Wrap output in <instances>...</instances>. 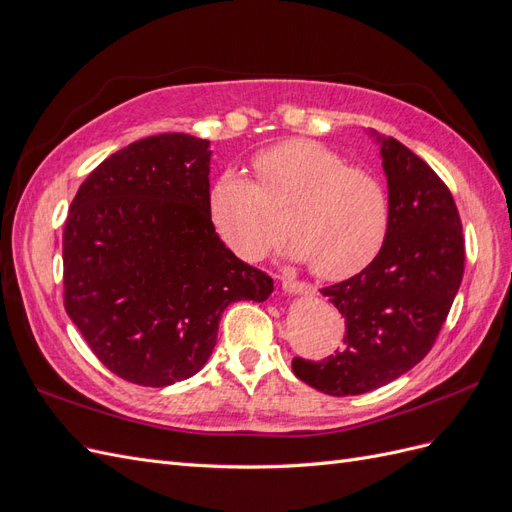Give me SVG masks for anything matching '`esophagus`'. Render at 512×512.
I'll return each instance as SVG.
<instances>
[{
    "instance_id": "1",
    "label": "esophagus",
    "mask_w": 512,
    "mask_h": 512,
    "mask_svg": "<svg viewBox=\"0 0 512 512\" xmlns=\"http://www.w3.org/2000/svg\"><path fill=\"white\" fill-rule=\"evenodd\" d=\"M282 288H284L286 294H292V297H297V294H305V297H307V294H314L316 292L312 286H307V284H303L299 280H294V277H284Z\"/></svg>"
}]
</instances>
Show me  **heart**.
Segmentation results:
<instances>
[{
	"label": "heart",
	"mask_w": 512,
	"mask_h": 512,
	"mask_svg": "<svg viewBox=\"0 0 512 512\" xmlns=\"http://www.w3.org/2000/svg\"><path fill=\"white\" fill-rule=\"evenodd\" d=\"M258 185L230 168L213 181L209 215L235 254L256 260L282 237L324 280H346L380 254L391 203L384 181L327 145L292 138L254 160Z\"/></svg>",
	"instance_id": "1"
}]
</instances>
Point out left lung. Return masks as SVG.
Here are the masks:
<instances>
[{
	"label": "left lung",
	"instance_id": "left-lung-1",
	"mask_svg": "<svg viewBox=\"0 0 512 512\" xmlns=\"http://www.w3.org/2000/svg\"><path fill=\"white\" fill-rule=\"evenodd\" d=\"M378 138L389 183V235L361 273L320 290L346 318L344 348L322 361L292 359L294 376L333 397L380 389L425 359L466 262L451 190L406 145Z\"/></svg>",
	"mask_w": 512,
	"mask_h": 512
}]
</instances>
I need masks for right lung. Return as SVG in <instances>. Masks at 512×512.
I'll list each match as a JSON object with an SVG mask.
<instances>
[{"label": "right lung", "instance_id": "1", "mask_svg": "<svg viewBox=\"0 0 512 512\" xmlns=\"http://www.w3.org/2000/svg\"><path fill=\"white\" fill-rule=\"evenodd\" d=\"M209 160L205 138L149 136L91 170L70 205L64 307L128 382L188 380L211 356L224 309L273 290L215 232Z\"/></svg>", "mask_w": 512, "mask_h": 512}]
</instances>
